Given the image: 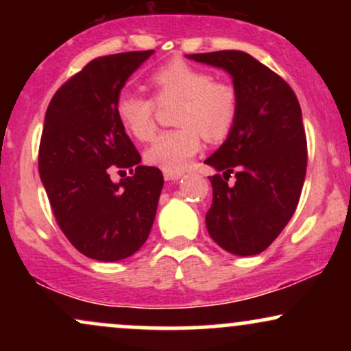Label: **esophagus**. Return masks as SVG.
<instances>
[{"instance_id": "esophagus-1", "label": "esophagus", "mask_w": 351, "mask_h": 351, "mask_svg": "<svg viewBox=\"0 0 351 351\" xmlns=\"http://www.w3.org/2000/svg\"><path fill=\"white\" fill-rule=\"evenodd\" d=\"M181 175H183V173H175V171H163V176H165V180H178V178H181Z\"/></svg>"}]
</instances>
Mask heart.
<instances>
[{"mask_svg": "<svg viewBox=\"0 0 351 351\" xmlns=\"http://www.w3.org/2000/svg\"><path fill=\"white\" fill-rule=\"evenodd\" d=\"M148 84L153 97L122 90L115 100V114L128 134L147 142L155 135L158 106L178 104L173 114L178 128L156 136L145 152V162L153 167L181 173L199 153L203 136L216 143L234 128L241 99L229 79L215 77L211 71L188 60L171 59L152 71Z\"/></svg>", "mask_w": 351, "mask_h": 351, "instance_id": "heart-1", "label": "heart"}]
</instances>
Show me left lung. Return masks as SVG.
<instances>
[{"label":"left lung","instance_id":"left-lung-1","mask_svg":"<svg viewBox=\"0 0 351 351\" xmlns=\"http://www.w3.org/2000/svg\"><path fill=\"white\" fill-rule=\"evenodd\" d=\"M223 67L239 90V115L228 140L204 163L213 203L206 213L209 236L224 251L254 256L265 251L289 223L304 188L307 136L300 104L279 74L244 51L189 54ZM231 174L234 185L227 183Z\"/></svg>","mask_w":351,"mask_h":351}]
</instances>
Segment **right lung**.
<instances>
[{"instance_id": "right-lung-1", "label": "right lung", "mask_w": 351, "mask_h": 351, "mask_svg": "<svg viewBox=\"0 0 351 351\" xmlns=\"http://www.w3.org/2000/svg\"><path fill=\"white\" fill-rule=\"evenodd\" d=\"M150 51L92 59L62 84L46 110L39 143V175L52 213L71 244L90 259L115 263L148 239L163 175L143 167L115 114L125 80ZM114 167L132 175L111 183Z\"/></svg>"}]
</instances>
